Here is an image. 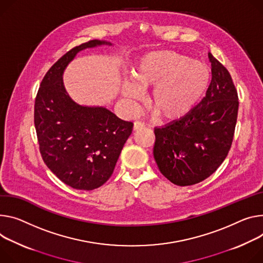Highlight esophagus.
Returning <instances> with one entry per match:
<instances>
[{
	"label": "esophagus",
	"mask_w": 263,
	"mask_h": 263,
	"mask_svg": "<svg viewBox=\"0 0 263 263\" xmlns=\"http://www.w3.org/2000/svg\"><path fill=\"white\" fill-rule=\"evenodd\" d=\"M144 126H145L144 123H141V122H135V123H134V126H133V129H134V131H135V130L141 129Z\"/></svg>",
	"instance_id": "1"
}]
</instances>
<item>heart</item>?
Masks as SVG:
<instances>
[{"instance_id": "1", "label": "heart", "mask_w": 263, "mask_h": 263, "mask_svg": "<svg viewBox=\"0 0 263 263\" xmlns=\"http://www.w3.org/2000/svg\"><path fill=\"white\" fill-rule=\"evenodd\" d=\"M212 79L203 63L170 50L151 51L142 55L133 71V80L122 85L124 98L130 102L142 98L141 88L154 87L150 108L165 121H176L197 105Z\"/></svg>"}]
</instances>
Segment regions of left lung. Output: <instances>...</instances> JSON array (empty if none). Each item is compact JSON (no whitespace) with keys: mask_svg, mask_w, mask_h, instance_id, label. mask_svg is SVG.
I'll use <instances>...</instances> for the list:
<instances>
[{"mask_svg":"<svg viewBox=\"0 0 263 263\" xmlns=\"http://www.w3.org/2000/svg\"><path fill=\"white\" fill-rule=\"evenodd\" d=\"M212 81L205 97L183 117L155 128L154 159L161 174L184 186L198 183L226 159L235 132L238 95L227 68L209 52Z\"/></svg>","mask_w":263,"mask_h":263,"instance_id":"left-lung-1","label":"left lung"}]
</instances>
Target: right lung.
<instances>
[{"label": "right lung", "mask_w": 263, "mask_h": 263, "mask_svg": "<svg viewBox=\"0 0 263 263\" xmlns=\"http://www.w3.org/2000/svg\"><path fill=\"white\" fill-rule=\"evenodd\" d=\"M112 46L93 40L74 47L44 77L34 105V126L46 165L64 183L94 190L112 175L133 123L123 121L103 106H84L68 94L63 74L85 49Z\"/></svg>", "instance_id": "right-lung-1"}]
</instances>
